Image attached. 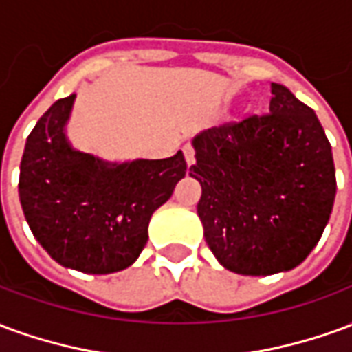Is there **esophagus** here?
Listing matches in <instances>:
<instances>
[{
  "label": "esophagus",
  "mask_w": 352,
  "mask_h": 352,
  "mask_svg": "<svg viewBox=\"0 0 352 352\" xmlns=\"http://www.w3.org/2000/svg\"><path fill=\"white\" fill-rule=\"evenodd\" d=\"M183 153H184V160H186V164H188V166H192V164H194V156H196V153H194V146L184 145Z\"/></svg>",
  "instance_id": "esophagus-1"
}]
</instances>
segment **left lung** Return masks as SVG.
I'll list each match as a JSON object with an SVG mask.
<instances>
[{
    "label": "left lung",
    "instance_id": "left-lung-1",
    "mask_svg": "<svg viewBox=\"0 0 352 352\" xmlns=\"http://www.w3.org/2000/svg\"><path fill=\"white\" fill-rule=\"evenodd\" d=\"M270 113L194 138L190 177L217 260L241 275L288 272L307 258L336 198L332 146L315 111L272 85Z\"/></svg>",
    "mask_w": 352,
    "mask_h": 352
}]
</instances>
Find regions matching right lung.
Segmentation results:
<instances>
[{
	"mask_svg": "<svg viewBox=\"0 0 352 352\" xmlns=\"http://www.w3.org/2000/svg\"><path fill=\"white\" fill-rule=\"evenodd\" d=\"M75 94L58 100L28 135L19 194L30 230L58 264L82 273L120 272L148 239V221L186 173L179 151L164 160L105 164L65 139Z\"/></svg>",
	"mask_w": 352,
	"mask_h": 352,
	"instance_id": "right-lung-1",
	"label": "right lung"
}]
</instances>
